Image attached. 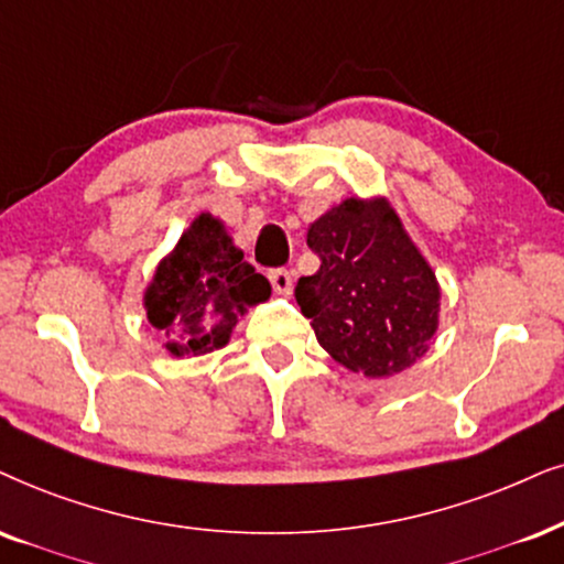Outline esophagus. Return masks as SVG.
Segmentation results:
<instances>
[{"instance_id":"esophagus-1","label":"esophagus","mask_w":564,"mask_h":564,"mask_svg":"<svg viewBox=\"0 0 564 564\" xmlns=\"http://www.w3.org/2000/svg\"><path fill=\"white\" fill-rule=\"evenodd\" d=\"M268 278H270V283H273L275 294L289 296L291 289H294V275H291L286 268H273V270H270V273H268Z\"/></svg>"}]
</instances>
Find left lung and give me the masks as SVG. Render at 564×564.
I'll list each match as a JSON object with an SVG mask.
<instances>
[{"label": "left lung", "mask_w": 564, "mask_h": 564, "mask_svg": "<svg viewBox=\"0 0 564 564\" xmlns=\"http://www.w3.org/2000/svg\"><path fill=\"white\" fill-rule=\"evenodd\" d=\"M306 245L319 270L294 294L338 365L390 377L426 354L440 286L388 199H346L310 226Z\"/></svg>", "instance_id": "left-lung-1"}]
</instances>
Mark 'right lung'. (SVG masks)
Returning <instances> with one entry per match:
<instances>
[{
  "mask_svg": "<svg viewBox=\"0 0 564 564\" xmlns=\"http://www.w3.org/2000/svg\"><path fill=\"white\" fill-rule=\"evenodd\" d=\"M268 296V278L254 273L224 224L203 213L155 270L145 310L171 354L199 356L229 344L247 306Z\"/></svg>",
  "mask_w": 564,
  "mask_h": 564,
  "instance_id": "right-lung-1",
  "label": "right lung"
}]
</instances>
